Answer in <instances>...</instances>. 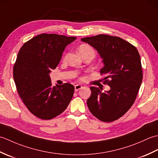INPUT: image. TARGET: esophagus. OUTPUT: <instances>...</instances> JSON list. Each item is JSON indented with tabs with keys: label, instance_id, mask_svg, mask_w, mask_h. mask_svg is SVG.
<instances>
[{
	"label": "esophagus",
	"instance_id": "obj_1",
	"mask_svg": "<svg viewBox=\"0 0 158 158\" xmlns=\"http://www.w3.org/2000/svg\"><path fill=\"white\" fill-rule=\"evenodd\" d=\"M82 88V86L81 85H75V92H77L78 90H79L80 89Z\"/></svg>",
	"mask_w": 158,
	"mask_h": 158
}]
</instances>
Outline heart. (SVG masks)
Listing matches in <instances>:
<instances>
[{"label": "heart", "instance_id": "heart-1", "mask_svg": "<svg viewBox=\"0 0 158 158\" xmlns=\"http://www.w3.org/2000/svg\"><path fill=\"white\" fill-rule=\"evenodd\" d=\"M79 52L82 56H84L85 55H90L92 58H94L95 55L94 49L88 44H83L80 45L79 48Z\"/></svg>", "mask_w": 158, "mask_h": 158}]
</instances>
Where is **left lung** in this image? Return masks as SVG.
I'll use <instances>...</instances> for the list:
<instances>
[{
    "mask_svg": "<svg viewBox=\"0 0 158 158\" xmlns=\"http://www.w3.org/2000/svg\"><path fill=\"white\" fill-rule=\"evenodd\" d=\"M94 47L101 56L104 66L100 75L109 91L102 92L91 87L87 105L94 116L111 122L123 116L135 102L143 80L140 56L136 47L118 36L98 35L81 39Z\"/></svg>",
    "mask_w": 158,
    "mask_h": 158,
    "instance_id": "left-lung-1",
    "label": "left lung"
}]
</instances>
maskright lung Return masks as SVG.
I'll list each match as a JSON object with an SVG mask.
<instances>
[{
  "label": "right lung",
  "mask_w": 158,
  "mask_h": 158,
  "mask_svg": "<svg viewBox=\"0 0 158 158\" xmlns=\"http://www.w3.org/2000/svg\"><path fill=\"white\" fill-rule=\"evenodd\" d=\"M76 39L44 33L19 49L13 70L16 88L29 111L40 119L59 115L73 98L75 87L69 83L53 87L49 73L59 64L66 46Z\"/></svg>",
  "instance_id": "obj_1"
}]
</instances>
